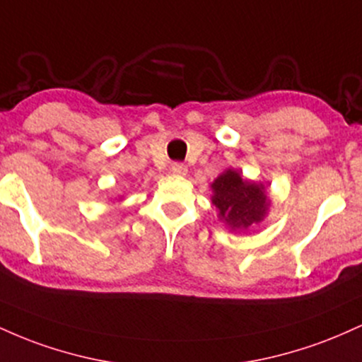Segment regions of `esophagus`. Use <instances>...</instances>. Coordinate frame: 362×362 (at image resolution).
Wrapping results in <instances>:
<instances>
[{
    "instance_id": "1",
    "label": "esophagus",
    "mask_w": 362,
    "mask_h": 362,
    "mask_svg": "<svg viewBox=\"0 0 362 362\" xmlns=\"http://www.w3.org/2000/svg\"><path fill=\"white\" fill-rule=\"evenodd\" d=\"M172 173L173 175H185L187 167L184 163H180V161H177V163L172 165Z\"/></svg>"
}]
</instances>
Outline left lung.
I'll use <instances>...</instances> for the list:
<instances>
[{
    "instance_id": "1",
    "label": "left lung",
    "mask_w": 362,
    "mask_h": 362,
    "mask_svg": "<svg viewBox=\"0 0 362 362\" xmlns=\"http://www.w3.org/2000/svg\"><path fill=\"white\" fill-rule=\"evenodd\" d=\"M213 204L231 228L247 230L265 214L267 197L260 185L243 180L240 173L226 170L213 184Z\"/></svg>"
}]
</instances>
